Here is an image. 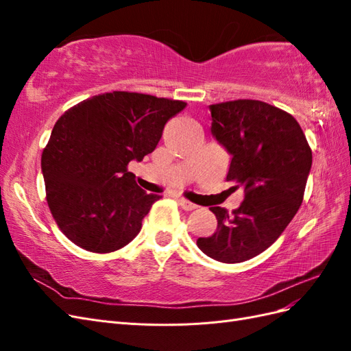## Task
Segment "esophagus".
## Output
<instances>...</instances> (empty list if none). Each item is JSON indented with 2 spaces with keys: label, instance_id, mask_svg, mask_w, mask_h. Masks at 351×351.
Here are the masks:
<instances>
[{
  "label": "esophagus",
  "instance_id": "34e87169",
  "mask_svg": "<svg viewBox=\"0 0 351 351\" xmlns=\"http://www.w3.org/2000/svg\"><path fill=\"white\" fill-rule=\"evenodd\" d=\"M177 202H178V205L182 206L184 210H193V209L197 208L195 204H192V202H189V200L184 199V197H178Z\"/></svg>",
  "mask_w": 351,
  "mask_h": 351
}]
</instances>
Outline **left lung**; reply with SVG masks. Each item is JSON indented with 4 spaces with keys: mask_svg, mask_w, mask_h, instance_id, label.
Segmentation results:
<instances>
[{
    "mask_svg": "<svg viewBox=\"0 0 351 351\" xmlns=\"http://www.w3.org/2000/svg\"><path fill=\"white\" fill-rule=\"evenodd\" d=\"M210 133L231 155L227 182L244 189L241 205L228 214L212 206L218 219L197 247L224 263L249 261L277 240L299 210L312 151L294 117L274 105L237 99L209 105Z\"/></svg>",
    "mask_w": 351,
    "mask_h": 351,
    "instance_id": "1",
    "label": "left lung"
}]
</instances>
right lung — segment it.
Returning a JSON list of instances; mask_svg holds the SVG:
<instances>
[{
    "label": "right lung",
    "instance_id": "1",
    "mask_svg": "<svg viewBox=\"0 0 351 351\" xmlns=\"http://www.w3.org/2000/svg\"><path fill=\"white\" fill-rule=\"evenodd\" d=\"M186 102L110 92L62 114L40 158L47 202L76 246L110 253L129 244L159 195L146 193L127 169L155 151L164 125Z\"/></svg>",
    "mask_w": 351,
    "mask_h": 351
}]
</instances>
